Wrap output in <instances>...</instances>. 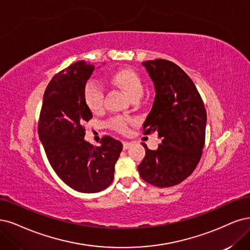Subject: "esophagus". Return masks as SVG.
I'll use <instances>...</instances> for the list:
<instances>
[{
    "label": "esophagus",
    "mask_w": 250,
    "mask_h": 250,
    "mask_svg": "<svg viewBox=\"0 0 250 250\" xmlns=\"http://www.w3.org/2000/svg\"><path fill=\"white\" fill-rule=\"evenodd\" d=\"M132 142H128V141H124L123 142V147H124V150H126V149H128L130 148V147L132 146Z\"/></svg>",
    "instance_id": "obj_1"
}]
</instances>
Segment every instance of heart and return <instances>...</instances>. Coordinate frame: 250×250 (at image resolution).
Masks as SVG:
<instances>
[{
	"mask_svg": "<svg viewBox=\"0 0 250 250\" xmlns=\"http://www.w3.org/2000/svg\"><path fill=\"white\" fill-rule=\"evenodd\" d=\"M106 79L111 84H113L124 90L132 100L140 98L143 91V83L138 75L131 68H118L110 72ZM104 94L102 88L95 82H88L84 88V102L91 112H99L103 108ZM131 120L125 117H114L109 122L110 126L119 133H125L128 128Z\"/></svg>",
	"mask_w": 250,
	"mask_h": 250,
	"instance_id": "b5f03b06",
	"label": "heart"
}]
</instances>
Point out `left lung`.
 Segmentation results:
<instances>
[{
	"instance_id": "left-lung-1",
	"label": "left lung",
	"mask_w": 250,
	"mask_h": 250,
	"mask_svg": "<svg viewBox=\"0 0 250 250\" xmlns=\"http://www.w3.org/2000/svg\"><path fill=\"white\" fill-rule=\"evenodd\" d=\"M153 81L155 98L143 124L144 133L158 132L162 144L145 148L138 166L146 182L160 188L176 186L196 169L205 144L206 109L199 91L176 63L167 60L142 62Z\"/></svg>"
}]
</instances>
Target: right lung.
<instances>
[{"instance_id": "obj_1", "label": "right lung", "mask_w": 250, "mask_h": 250, "mask_svg": "<svg viewBox=\"0 0 250 250\" xmlns=\"http://www.w3.org/2000/svg\"><path fill=\"white\" fill-rule=\"evenodd\" d=\"M94 64L76 62L54 75L43 96L38 134L47 159L58 176L80 192H98L114 177V166L123 144L105 136L101 146L84 140L83 124L92 117L84 102L86 82Z\"/></svg>"}]
</instances>
